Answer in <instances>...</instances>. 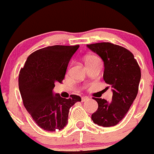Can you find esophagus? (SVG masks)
<instances>
[{
	"instance_id": "1",
	"label": "esophagus",
	"mask_w": 154,
	"mask_h": 154,
	"mask_svg": "<svg viewBox=\"0 0 154 154\" xmlns=\"http://www.w3.org/2000/svg\"><path fill=\"white\" fill-rule=\"evenodd\" d=\"M81 100H82V102H85V101L89 100L90 98L88 97H82V98H81Z\"/></svg>"
}]
</instances>
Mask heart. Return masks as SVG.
Returning a JSON list of instances; mask_svg holds the SVG:
<instances>
[{
  "mask_svg": "<svg viewBox=\"0 0 154 154\" xmlns=\"http://www.w3.org/2000/svg\"><path fill=\"white\" fill-rule=\"evenodd\" d=\"M94 57H95V56H89V57H87V59H91V58H94ZM87 59H86V60H87Z\"/></svg>",
  "mask_w": 154,
  "mask_h": 154,
  "instance_id": "heart-1",
  "label": "heart"
}]
</instances>
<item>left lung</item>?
Here are the masks:
<instances>
[{"instance_id": "obj_1", "label": "left lung", "mask_w": 154, "mask_h": 154, "mask_svg": "<svg viewBox=\"0 0 154 154\" xmlns=\"http://www.w3.org/2000/svg\"><path fill=\"white\" fill-rule=\"evenodd\" d=\"M87 46L103 60V80L113 88L111 102L94 98L97 102L98 108L91 119L99 126L113 127L124 119L137 95L140 68L134 54L123 47L108 42Z\"/></svg>"}]
</instances>
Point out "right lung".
<instances>
[{
    "label": "right lung",
    "instance_id": "obj_1",
    "mask_svg": "<svg viewBox=\"0 0 154 154\" xmlns=\"http://www.w3.org/2000/svg\"><path fill=\"white\" fill-rule=\"evenodd\" d=\"M79 47L54 45L41 48L31 54L20 69L18 85L23 105L44 131L63 129L70 108L81 101L77 95L66 99L53 93L55 83L64 79L69 61Z\"/></svg>",
    "mask_w": 154,
    "mask_h": 154
}]
</instances>
